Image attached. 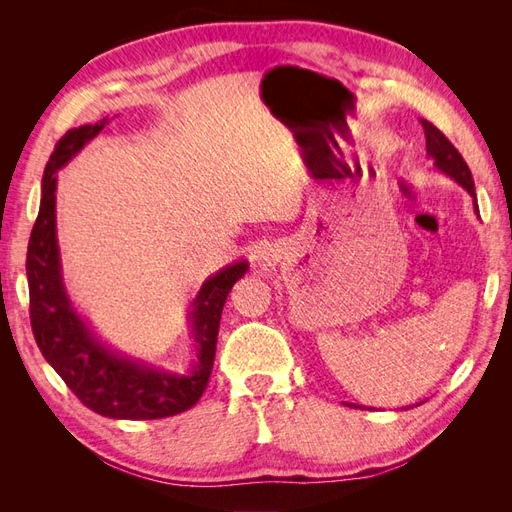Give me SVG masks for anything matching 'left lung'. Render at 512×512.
<instances>
[{
    "label": "left lung",
    "instance_id": "1",
    "mask_svg": "<svg viewBox=\"0 0 512 512\" xmlns=\"http://www.w3.org/2000/svg\"><path fill=\"white\" fill-rule=\"evenodd\" d=\"M421 126L425 130V138H427V156L433 160V164L442 170L444 175L455 179L461 188L474 198V211L478 213L474 179H472V173H470L466 160L461 158V153L455 149V145L448 141V138L436 126H433V123H429L427 119H421ZM354 408H359V406H354Z\"/></svg>",
    "mask_w": 512,
    "mask_h": 512
}]
</instances>
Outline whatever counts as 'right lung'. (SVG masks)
<instances>
[{
	"instance_id": "obj_1",
	"label": "right lung",
	"mask_w": 512,
	"mask_h": 512,
	"mask_svg": "<svg viewBox=\"0 0 512 512\" xmlns=\"http://www.w3.org/2000/svg\"><path fill=\"white\" fill-rule=\"evenodd\" d=\"M108 126L98 123L68 130L59 138L44 168L40 211L27 245L29 318L42 356L83 401V406L108 418L151 421L190 410L205 393L218 344L220 318L228 292L245 275L247 262H235L200 286L190 312L196 361L185 376L128 359L98 342L74 312L61 280L55 226L57 170L66 166L91 138Z\"/></svg>"
}]
</instances>
